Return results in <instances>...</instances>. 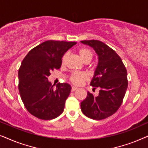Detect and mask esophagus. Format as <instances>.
I'll return each instance as SVG.
<instances>
[{"label":"esophagus","mask_w":148,"mask_h":148,"mask_svg":"<svg viewBox=\"0 0 148 148\" xmlns=\"http://www.w3.org/2000/svg\"><path fill=\"white\" fill-rule=\"evenodd\" d=\"M76 90H77V87H75V86H72L71 87V91L72 92H75Z\"/></svg>","instance_id":"obj_1"}]
</instances>
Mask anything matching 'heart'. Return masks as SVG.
Returning a JSON list of instances; mask_svg holds the SVG:
<instances>
[{
    "label": "heart",
    "mask_w": 148,
    "mask_h": 148,
    "mask_svg": "<svg viewBox=\"0 0 148 148\" xmlns=\"http://www.w3.org/2000/svg\"><path fill=\"white\" fill-rule=\"evenodd\" d=\"M79 55L83 61L85 63L86 62H90L92 60L94 54L93 52L90 49L88 48H82L79 50ZM66 58H67V54H64L62 58V63L64 64ZM88 76L86 73L84 72H74L71 74L69 76L70 82L75 85H80L82 84L84 81L88 79Z\"/></svg>",
    "instance_id": "heart-1"
}]
</instances>
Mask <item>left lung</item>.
I'll return each mask as SVG.
<instances>
[{
	"label": "left lung",
	"mask_w": 148,
	"mask_h": 148,
	"mask_svg": "<svg viewBox=\"0 0 148 148\" xmlns=\"http://www.w3.org/2000/svg\"><path fill=\"white\" fill-rule=\"evenodd\" d=\"M81 42L92 47L98 54V66L90 86L100 88L98 96L88 92L81 109L89 118L102 120L114 114L122 104L128 86L127 69L120 56L102 42L91 40Z\"/></svg>",
	"instance_id": "1"
}]
</instances>
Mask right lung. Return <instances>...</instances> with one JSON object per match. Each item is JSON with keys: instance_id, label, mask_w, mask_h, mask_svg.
Returning a JSON list of instances; mask_svg holds the SVG:
<instances>
[{"instance_id": "1", "label": "right lung", "mask_w": 148, "mask_h": 148, "mask_svg": "<svg viewBox=\"0 0 148 148\" xmlns=\"http://www.w3.org/2000/svg\"><path fill=\"white\" fill-rule=\"evenodd\" d=\"M75 42L48 40L28 52L19 69V91L24 106L30 114L42 120H51L63 112L71 90L66 83L56 88L48 82L50 72L58 69L62 58Z\"/></svg>"}]
</instances>
